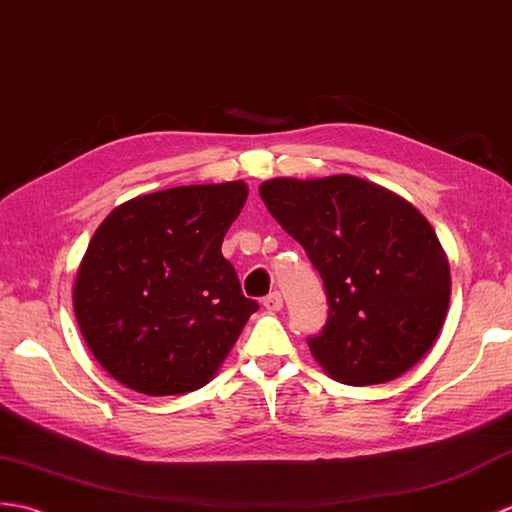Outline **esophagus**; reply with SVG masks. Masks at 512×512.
<instances>
[{"label":"esophagus","mask_w":512,"mask_h":512,"mask_svg":"<svg viewBox=\"0 0 512 512\" xmlns=\"http://www.w3.org/2000/svg\"><path fill=\"white\" fill-rule=\"evenodd\" d=\"M263 306H265L267 311H280V309H282V295H280L278 291L269 293L267 298L263 300Z\"/></svg>","instance_id":"1"}]
</instances>
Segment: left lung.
<instances>
[{
  "mask_svg": "<svg viewBox=\"0 0 512 512\" xmlns=\"http://www.w3.org/2000/svg\"><path fill=\"white\" fill-rule=\"evenodd\" d=\"M258 192L324 280L328 317L309 348L331 377L385 383L427 355L451 276L436 232L410 201L352 175L276 177Z\"/></svg>",
  "mask_w": 512,
  "mask_h": 512,
  "instance_id": "8db88e82",
  "label": "left lung"
}]
</instances>
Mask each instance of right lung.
Listing matches in <instances>:
<instances>
[{"label":"right lung","instance_id":"1","mask_svg":"<svg viewBox=\"0 0 512 512\" xmlns=\"http://www.w3.org/2000/svg\"><path fill=\"white\" fill-rule=\"evenodd\" d=\"M245 201L243 181L177 186L122 203L100 223L78 267L74 313L113 379L168 396L217 374L258 311L221 254Z\"/></svg>","mask_w":512,"mask_h":512}]
</instances>
